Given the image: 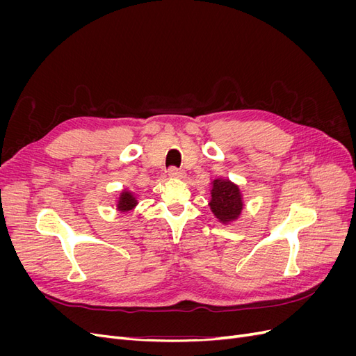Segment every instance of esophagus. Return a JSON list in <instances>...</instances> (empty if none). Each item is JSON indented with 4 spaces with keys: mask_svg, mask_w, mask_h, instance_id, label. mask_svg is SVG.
<instances>
[{
    "mask_svg": "<svg viewBox=\"0 0 356 356\" xmlns=\"http://www.w3.org/2000/svg\"><path fill=\"white\" fill-rule=\"evenodd\" d=\"M168 175H169V178H172V179H181V178H184V172L182 170H178L177 168H170L169 170H168Z\"/></svg>",
    "mask_w": 356,
    "mask_h": 356,
    "instance_id": "obj_1",
    "label": "esophagus"
}]
</instances>
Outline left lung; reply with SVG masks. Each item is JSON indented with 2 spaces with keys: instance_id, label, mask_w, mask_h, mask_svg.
Listing matches in <instances>:
<instances>
[{
  "instance_id": "left-lung-1",
  "label": "left lung",
  "mask_w": 356,
  "mask_h": 356,
  "mask_svg": "<svg viewBox=\"0 0 356 356\" xmlns=\"http://www.w3.org/2000/svg\"><path fill=\"white\" fill-rule=\"evenodd\" d=\"M211 199L208 207L221 224L230 225L242 217L245 199L241 187L227 177H217L211 181Z\"/></svg>"
}]
</instances>
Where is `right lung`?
<instances>
[{"label":"right lung","instance_id":"1","mask_svg":"<svg viewBox=\"0 0 356 356\" xmlns=\"http://www.w3.org/2000/svg\"><path fill=\"white\" fill-rule=\"evenodd\" d=\"M138 196L136 193L129 188H122L117 193V199H115V209L120 213H129L132 212L138 207Z\"/></svg>","mask_w":356,"mask_h":356}]
</instances>
